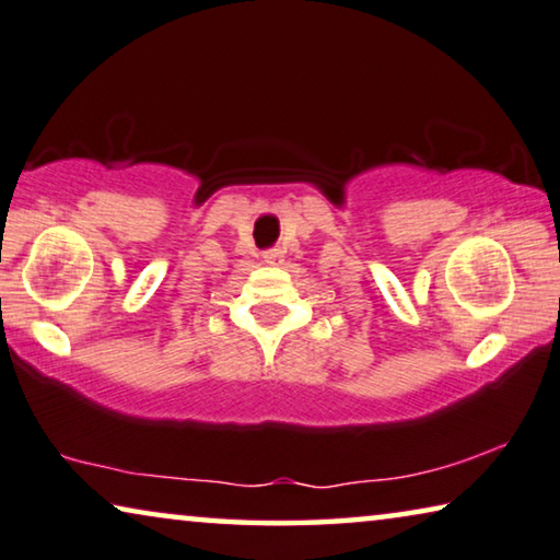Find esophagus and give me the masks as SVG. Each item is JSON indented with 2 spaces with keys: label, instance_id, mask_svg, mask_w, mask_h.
Segmentation results:
<instances>
[{
  "label": "esophagus",
  "instance_id": "obj_1",
  "mask_svg": "<svg viewBox=\"0 0 560 560\" xmlns=\"http://www.w3.org/2000/svg\"><path fill=\"white\" fill-rule=\"evenodd\" d=\"M262 262H268V265L282 262V250H268V253H262Z\"/></svg>",
  "mask_w": 560,
  "mask_h": 560
}]
</instances>
